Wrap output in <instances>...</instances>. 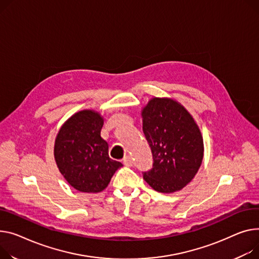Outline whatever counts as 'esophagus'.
Returning a JSON list of instances; mask_svg holds the SVG:
<instances>
[{
    "instance_id": "obj_1",
    "label": "esophagus",
    "mask_w": 259,
    "mask_h": 259,
    "mask_svg": "<svg viewBox=\"0 0 259 259\" xmlns=\"http://www.w3.org/2000/svg\"><path fill=\"white\" fill-rule=\"evenodd\" d=\"M123 162H124V164H125L126 166H131L132 163H133L132 158H131L130 156H125L124 159H123Z\"/></svg>"
}]
</instances>
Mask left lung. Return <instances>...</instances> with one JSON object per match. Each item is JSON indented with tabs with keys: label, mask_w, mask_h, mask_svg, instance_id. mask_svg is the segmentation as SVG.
I'll return each mask as SVG.
<instances>
[{
	"label": "left lung",
	"mask_w": 259,
	"mask_h": 259,
	"mask_svg": "<svg viewBox=\"0 0 259 259\" xmlns=\"http://www.w3.org/2000/svg\"><path fill=\"white\" fill-rule=\"evenodd\" d=\"M142 117L153 155V167L144 173L145 181L159 193L180 191L194 179L203 160L199 126L186 108L170 98H152Z\"/></svg>",
	"instance_id": "8db88e82"
}]
</instances>
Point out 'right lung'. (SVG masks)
Instances as JSON below:
<instances>
[{
  "label": "right lung",
  "mask_w": 259,
  "mask_h": 259,
  "mask_svg": "<svg viewBox=\"0 0 259 259\" xmlns=\"http://www.w3.org/2000/svg\"><path fill=\"white\" fill-rule=\"evenodd\" d=\"M104 118L85 109L67 118L59 129L54 157L61 175L83 193H100L107 187L115 170L123 164L108 155V144L101 137Z\"/></svg>",
  "instance_id": "1"
}]
</instances>
